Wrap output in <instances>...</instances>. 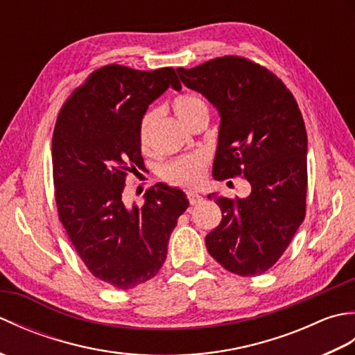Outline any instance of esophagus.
Returning <instances> with one entry per match:
<instances>
[{
	"instance_id": "1",
	"label": "esophagus",
	"mask_w": 355,
	"mask_h": 355,
	"mask_svg": "<svg viewBox=\"0 0 355 355\" xmlns=\"http://www.w3.org/2000/svg\"><path fill=\"white\" fill-rule=\"evenodd\" d=\"M187 200H189L192 206H195V205H200V202L202 201V197L195 192H187Z\"/></svg>"
}]
</instances>
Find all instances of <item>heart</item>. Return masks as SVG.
<instances>
[{"instance_id":"heart-1","label":"heart","mask_w":355,"mask_h":355,"mask_svg":"<svg viewBox=\"0 0 355 355\" xmlns=\"http://www.w3.org/2000/svg\"><path fill=\"white\" fill-rule=\"evenodd\" d=\"M172 108L180 122L187 125L191 119L198 114L200 111L206 110V105L200 97L193 94H182L173 99ZM157 119L155 111H148L145 116L141 117L140 122V145L143 149L149 148L150 143V134H153V126ZM206 163L207 157L205 154H189L178 157L175 160L168 163L162 171V177L166 182L173 186L182 187H193L202 182L206 173Z\"/></svg>"}]
</instances>
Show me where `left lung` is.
I'll return each instance as SVG.
<instances>
[{"label":"left lung","mask_w":355,"mask_h":355,"mask_svg":"<svg viewBox=\"0 0 355 355\" xmlns=\"http://www.w3.org/2000/svg\"><path fill=\"white\" fill-rule=\"evenodd\" d=\"M177 73L220 116L214 177L243 175L252 186L245 198L209 193L223 220L206 236L207 252L238 276L266 273L305 218L308 139L297 102L273 73L243 58Z\"/></svg>","instance_id":"8db88e82"}]
</instances>
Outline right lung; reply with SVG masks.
<instances>
[{"label":"right lung","instance_id":"1","mask_svg":"<svg viewBox=\"0 0 355 355\" xmlns=\"http://www.w3.org/2000/svg\"><path fill=\"white\" fill-rule=\"evenodd\" d=\"M182 89L173 69L132 70L111 64L67 99L51 140L59 220L93 276L119 290L153 279L168 254L189 200L155 184L143 206H126L128 172L143 164L140 122L166 89Z\"/></svg>","mask_w":355,"mask_h":355}]
</instances>
